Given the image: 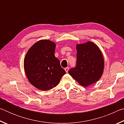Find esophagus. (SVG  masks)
Instances as JSON below:
<instances>
[{"label":"esophagus","mask_w":124,"mask_h":124,"mask_svg":"<svg viewBox=\"0 0 124 124\" xmlns=\"http://www.w3.org/2000/svg\"><path fill=\"white\" fill-rule=\"evenodd\" d=\"M64 70H65V71H66V73H68V70H69V67H67V68H65Z\"/></svg>","instance_id":"obj_1"}]
</instances>
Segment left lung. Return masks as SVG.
<instances>
[{
	"label": "left lung",
	"mask_w": 124,
	"mask_h": 124,
	"mask_svg": "<svg viewBox=\"0 0 124 124\" xmlns=\"http://www.w3.org/2000/svg\"><path fill=\"white\" fill-rule=\"evenodd\" d=\"M77 65L68 73L84 87L95 83L101 78L104 70V58L97 45L91 41L77 44Z\"/></svg>",
	"instance_id": "8db88e82"
}]
</instances>
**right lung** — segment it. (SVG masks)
<instances>
[{"instance_id":"add662e5","label":"right lung","mask_w":124,"mask_h":124,"mask_svg":"<svg viewBox=\"0 0 124 124\" xmlns=\"http://www.w3.org/2000/svg\"><path fill=\"white\" fill-rule=\"evenodd\" d=\"M55 47L53 41L40 40L30 47L24 59V70L29 82L43 91L56 87L66 74L54 56Z\"/></svg>"}]
</instances>
